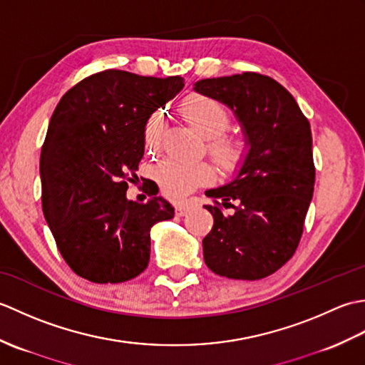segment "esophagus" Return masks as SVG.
<instances>
[{
    "label": "esophagus",
    "mask_w": 365,
    "mask_h": 365,
    "mask_svg": "<svg viewBox=\"0 0 365 365\" xmlns=\"http://www.w3.org/2000/svg\"><path fill=\"white\" fill-rule=\"evenodd\" d=\"M190 208H191V204H178L175 207V215L177 216H185L190 212Z\"/></svg>",
    "instance_id": "34e87169"
}]
</instances>
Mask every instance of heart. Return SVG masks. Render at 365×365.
Returning a JSON list of instances; mask_svg holds the SVG:
<instances>
[{
    "instance_id": "1",
    "label": "heart",
    "mask_w": 365,
    "mask_h": 365,
    "mask_svg": "<svg viewBox=\"0 0 365 365\" xmlns=\"http://www.w3.org/2000/svg\"><path fill=\"white\" fill-rule=\"evenodd\" d=\"M183 115L207 139V152L224 173L234 174L245 166L250 157V144L243 136L224 135L230 127V113L218 98L195 94L185 98ZM163 113H153L144 127V145L147 150L158 149ZM155 178L169 199L178 200L199 187L215 180V170L208 163H183L174 158L160 161L155 168Z\"/></svg>"
}]
</instances>
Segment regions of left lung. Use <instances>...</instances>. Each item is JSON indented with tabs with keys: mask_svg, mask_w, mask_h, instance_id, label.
<instances>
[{
	"mask_svg": "<svg viewBox=\"0 0 365 365\" xmlns=\"http://www.w3.org/2000/svg\"><path fill=\"white\" fill-rule=\"evenodd\" d=\"M195 91L234 110L250 144L235 180L205 191L218 200L205 205L215 222L202 240L204 260L229 279L267 277L292 259L304 229L315 183L311 123L290 92L267 75L207 78ZM222 206L235 212L226 215Z\"/></svg>",
	"mask_w": 365,
	"mask_h": 365,
	"instance_id": "1",
	"label": "left lung"
}]
</instances>
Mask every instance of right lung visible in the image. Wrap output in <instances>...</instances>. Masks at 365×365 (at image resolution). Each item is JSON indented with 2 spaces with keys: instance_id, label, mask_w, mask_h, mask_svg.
<instances>
[{
  "instance_id": "right-lung-1",
  "label": "right lung",
  "mask_w": 365,
  "mask_h": 365,
  "mask_svg": "<svg viewBox=\"0 0 365 365\" xmlns=\"http://www.w3.org/2000/svg\"><path fill=\"white\" fill-rule=\"evenodd\" d=\"M185 86L182 76L105 71L68 89L54 110L41 153L42 210L73 273L96 284L141 274L153 224L174 218L168 200L127 199L144 155V127Z\"/></svg>"
}]
</instances>
